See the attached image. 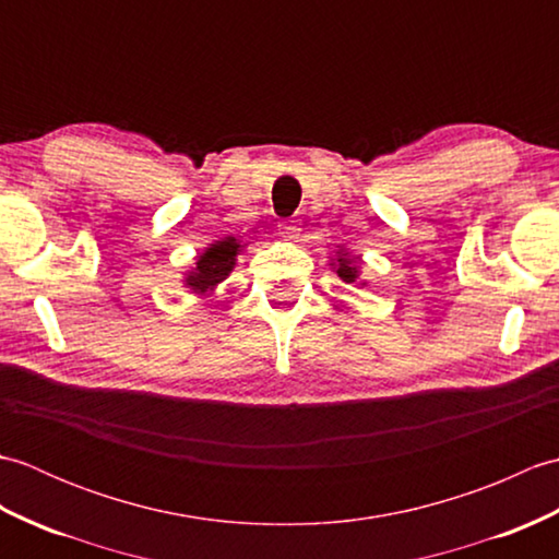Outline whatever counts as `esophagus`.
I'll use <instances>...</instances> for the list:
<instances>
[{"label":"esophagus","instance_id":"obj_1","mask_svg":"<svg viewBox=\"0 0 559 559\" xmlns=\"http://www.w3.org/2000/svg\"><path fill=\"white\" fill-rule=\"evenodd\" d=\"M278 235L283 237V240H288V242H295L300 237V225L295 223V221H283L281 225H278Z\"/></svg>","mask_w":559,"mask_h":559}]
</instances>
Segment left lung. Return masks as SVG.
Instances as JSON below:
<instances>
[{
    "instance_id": "8db88e82",
    "label": "left lung",
    "mask_w": 559,
    "mask_h": 559,
    "mask_svg": "<svg viewBox=\"0 0 559 559\" xmlns=\"http://www.w3.org/2000/svg\"><path fill=\"white\" fill-rule=\"evenodd\" d=\"M331 266H334V271L338 273L341 281L355 283V281L360 278V259L358 257H348V252L343 254V249L338 252V259L331 261ZM360 286H365V283H360Z\"/></svg>"
}]
</instances>
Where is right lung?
Masks as SVG:
<instances>
[{
    "mask_svg": "<svg viewBox=\"0 0 559 559\" xmlns=\"http://www.w3.org/2000/svg\"><path fill=\"white\" fill-rule=\"evenodd\" d=\"M242 247L245 245H240V240L233 235L221 237V240L209 245L204 252L197 257V264L185 273V286L197 295H206L216 290L218 283H223L230 276L237 254L242 252Z\"/></svg>",
    "mask_w": 559,
    "mask_h": 559,
    "instance_id": "1",
    "label": "right lung"
}]
</instances>
